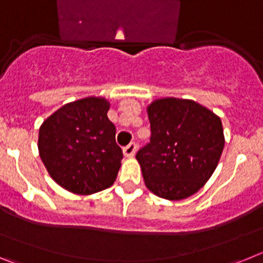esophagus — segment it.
<instances>
[{"mask_svg":"<svg viewBox=\"0 0 263 263\" xmlns=\"http://www.w3.org/2000/svg\"><path fill=\"white\" fill-rule=\"evenodd\" d=\"M136 150H137V145L134 142L129 143L126 147H124V155L127 158H133L134 154H136Z\"/></svg>","mask_w":263,"mask_h":263,"instance_id":"esophagus-1","label":"esophagus"}]
</instances>
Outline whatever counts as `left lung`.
<instances>
[{
	"instance_id": "1",
	"label": "left lung",
	"mask_w": 263,
	"mask_h": 263,
	"mask_svg": "<svg viewBox=\"0 0 263 263\" xmlns=\"http://www.w3.org/2000/svg\"><path fill=\"white\" fill-rule=\"evenodd\" d=\"M150 143L137 153L146 187L166 200L196 194L215 173L225 145L221 120L194 100L147 105Z\"/></svg>"
}]
</instances>
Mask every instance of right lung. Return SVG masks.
I'll return each mask as SVG.
<instances>
[{"instance_id":"add662e5","label":"right lung","mask_w":263,"mask_h":263,"mask_svg":"<svg viewBox=\"0 0 263 263\" xmlns=\"http://www.w3.org/2000/svg\"><path fill=\"white\" fill-rule=\"evenodd\" d=\"M110 104L90 96L63 105L39 127L38 150L51 178L67 191L92 195L110 187L122 150L108 118Z\"/></svg>"}]
</instances>
